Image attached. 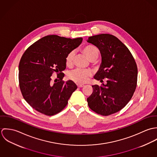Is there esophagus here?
<instances>
[{
    "label": "esophagus",
    "instance_id": "34e87169",
    "mask_svg": "<svg viewBox=\"0 0 157 157\" xmlns=\"http://www.w3.org/2000/svg\"><path fill=\"white\" fill-rule=\"evenodd\" d=\"M77 86L78 88H82V87L84 86V85H82V84H80V83H77Z\"/></svg>",
    "mask_w": 157,
    "mask_h": 157
}]
</instances>
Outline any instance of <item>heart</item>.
<instances>
[{"mask_svg": "<svg viewBox=\"0 0 157 157\" xmlns=\"http://www.w3.org/2000/svg\"><path fill=\"white\" fill-rule=\"evenodd\" d=\"M83 52L90 60L97 59L99 54L98 49L95 46L92 45H88L85 46L83 49ZM75 54V51H71L67 54L65 60L66 65L67 67H71L72 65ZM91 72L89 70L77 68L70 71L68 73V77L69 79L75 82L81 83L86 82Z\"/></svg>", "mask_w": 157, "mask_h": 157, "instance_id": "heart-1", "label": "heart"}]
</instances>
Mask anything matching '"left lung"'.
<instances>
[{"instance_id":"8db88e82","label":"left lung","mask_w":157,"mask_h":157,"mask_svg":"<svg viewBox=\"0 0 157 157\" xmlns=\"http://www.w3.org/2000/svg\"><path fill=\"white\" fill-rule=\"evenodd\" d=\"M87 42L97 46L101 63L94 78L106 84L92 86L93 92L87 98L91 110L109 115L122 109L130 101L136 87L138 69L129 50L115 36L101 34L90 37Z\"/></svg>"}]
</instances>
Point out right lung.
Here are the masks:
<instances>
[{
	"mask_svg": "<svg viewBox=\"0 0 157 157\" xmlns=\"http://www.w3.org/2000/svg\"><path fill=\"white\" fill-rule=\"evenodd\" d=\"M82 40V37L71 39L49 35L25 51L19 65V86L24 99L33 109L51 116L66 107L77 86L72 80L63 81L62 72L66 69L67 54ZM54 71L59 81L53 84L51 76Z\"/></svg>",
	"mask_w": 157,
	"mask_h": 157,
	"instance_id": "obj_1",
	"label": "right lung"
}]
</instances>
